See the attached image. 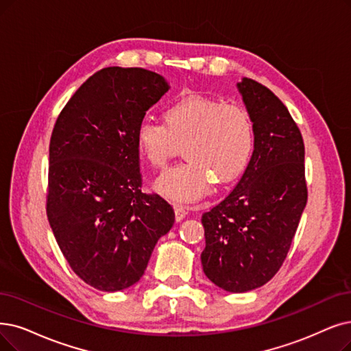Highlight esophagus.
I'll list each match as a JSON object with an SVG mask.
<instances>
[{
    "mask_svg": "<svg viewBox=\"0 0 351 351\" xmlns=\"http://www.w3.org/2000/svg\"><path fill=\"white\" fill-rule=\"evenodd\" d=\"M174 212H176V220L177 221H181L183 219H186V216H187V210H186V207H183V206H180V204H177L176 207H174Z\"/></svg>",
    "mask_w": 351,
    "mask_h": 351,
    "instance_id": "obj_1",
    "label": "esophagus"
}]
</instances>
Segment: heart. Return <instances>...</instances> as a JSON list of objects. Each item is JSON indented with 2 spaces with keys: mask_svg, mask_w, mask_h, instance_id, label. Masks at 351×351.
I'll list each match as a JSON object with an SVG mask.
<instances>
[{
  "mask_svg": "<svg viewBox=\"0 0 351 351\" xmlns=\"http://www.w3.org/2000/svg\"><path fill=\"white\" fill-rule=\"evenodd\" d=\"M136 145L152 165L162 168L184 145L187 160L162 173L156 190L168 200L199 199L213 180L228 184L239 178L256 147V125L241 105L190 95L165 110V122L144 118L136 128Z\"/></svg>",
  "mask_w": 351,
  "mask_h": 351,
  "instance_id": "obj_1",
  "label": "heart"
}]
</instances>
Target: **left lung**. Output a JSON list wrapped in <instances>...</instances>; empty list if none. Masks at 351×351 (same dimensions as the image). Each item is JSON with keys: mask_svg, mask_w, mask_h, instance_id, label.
Returning a JSON list of instances; mask_svg holds the SVG:
<instances>
[{"mask_svg": "<svg viewBox=\"0 0 351 351\" xmlns=\"http://www.w3.org/2000/svg\"><path fill=\"white\" fill-rule=\"evenodd\" d=\"M256 125V147L237 186L202 216L206 276L229 292L265 285L284 263L306 204L302 135L261 83H237Z\"/></svg>", "mask_w": 351, "mask_h": 351, "instance_id": "8db88e82", "label": "left lung"}]
</instances>
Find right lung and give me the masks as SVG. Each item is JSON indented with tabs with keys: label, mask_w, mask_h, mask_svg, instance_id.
I'll use <instances>...</instances> for the list:
<instances>
[{
	"label": "right lung",
	"mask_w": 351,
	"mask_h": 351,
	"mask_svg": "<svg viewBox=\"0 0 351 351\" xmlns=\"http://www.w3.org/2000/svg\"><path fill=\"white\" fill-rule=\"evenodd\" d=\"M170 85L141 67H105L70 97L49 149L47 219L70 268L115 292L144 275L174 224L158 194L141 191L136 128Z\"/></svg>",
	"instance_id": "obj_1"
}]
</instances>
